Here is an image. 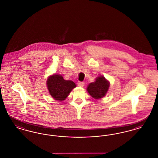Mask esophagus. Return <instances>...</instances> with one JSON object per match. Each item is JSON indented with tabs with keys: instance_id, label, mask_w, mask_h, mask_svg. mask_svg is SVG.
I'll return each instance as SVG.
<instances>
[{
	"instance_id": "34e87169",
	"label": "esophagus",
	"mask_w": 158,
	"mask_h": 158,
	"mask_svg": "<svg viewBox=\"0 0 158 158\" xmlns=\"http://www.w3.org/2000/svg\"><path fill=\"white\" fill-rule=\"evenodd\" d=\"M78 85H79V86H80V87H83V86L85 85V83L80 82L78 83Z\"/></svg>"
}]
</instances>
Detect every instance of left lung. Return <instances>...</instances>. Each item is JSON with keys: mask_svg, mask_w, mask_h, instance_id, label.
<instances>
[{"mask_svg": "<svg viewBox=\"0 0 158 158\" xmlns=\"http://www.w3.org/2000/svg\"><path fill=\"white\" fill-rule=\"evenodd\" d=\"M110 82L106 79L104 76H98L94 82L90 83L86 90L90 96L95 99H99L104 97L110 88Z\"/></svg>", "mask_w": 158, "mask_h": 158, "instance_id": "obj_1", "label": "left lung"}]
</instances>
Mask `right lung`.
<instances>
[{
	"instance_id": "1",
	"label": "right lung",
	"mask_w": 158,
	"mask_h": 158,
	"mask_svg": "<svg viewBox=\"0 0 158 158\" xmlns=\"http://www.w3.org/2000/svg\"><path fill=\"white\" fill-rule=\"evenodd\" d=\"M46 85L50 95L55 100L60 102L65 100L70 92L76 87L73 81L64 80L63 76L59 74L49 76Z\"/></svg>"
}]
</instances>
